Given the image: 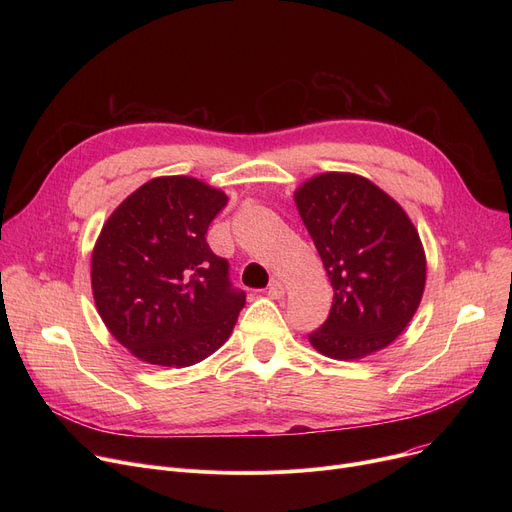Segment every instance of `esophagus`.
<instances>
[{
  "mask_svg": "<svg viewBox=\"0 0 512 512\" xmlns=\"http://www.w3.org/2000/svg\"><path fill=\"white\" fill-rule=\"evenodd\" d=\"M267 294H270L272 299H282V297H284V286H282V282L272 280V282H270V288H267Z\"/></svg>",
  "mask_w": 512,
  "mask_h": 512,
  "instance_id": "esophagus-1",
  "label": "esophagus"
}]
</instances>
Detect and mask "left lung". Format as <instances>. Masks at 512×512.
I'll list each match as a JSON object with an SVG mask.
<instances>
[{
  "mask_svg": "<svg viewBox=\"0 0 512 512\" xmlns=\"http://www.w3.org/2000/svg\"><path fill=\"white\" fill-rule=\"evenodd\" d=\"M294 203L334 288L330 315L309 342L340 361L382 351L409 326L425 288V253L409 215L348 172L313 176Z\"/></svg>",
  "mask_w": 512,
  "mask_h": 512,
  "instance_id": "1",
  "label": "left lung"
}]
</instances>
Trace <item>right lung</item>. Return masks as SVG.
Returning <instances> with one entry per match:
<instances>
[{
	"label": "right lung",
	"mask_w": 512,
	"mask_h": 512,
	"mask_svg": "<svg viewBox=\"0 0 512 512\" xmlns=\"http://www.w3.org/2000/svg\"><path fill=\"white\" fill-rule=\"evenodd\" d=\"M228 197L191 176L145 182L107 218L91 259L105 328L145 363L188 367L228 340L245 307L207 228Z\"/></svg>",
	"instance_id": "add662e5"
}]
</instances>
